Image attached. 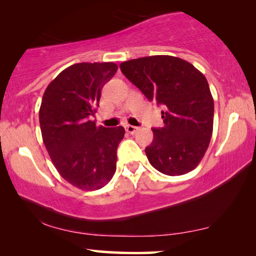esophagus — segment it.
I'll use <instances>...</instances> for the list:
<instances>
[{
	"instance_id": "esophagus-1",
	"label": "esophagus",
	"mask_w": 256,
	"mask_h": 256,
	"mask_svg": "<svg viewBox=\"0 0 256 256\" xmlns=\"http://www.w3.org/2000/svg\"><path fill=\"white\" fill-rule=\"evenodd\" d=\"M125 130H126V132H128V134H134L136 132L138 131V128H136V126H134V125H126Z\"/></svg>"
}]
</instances>
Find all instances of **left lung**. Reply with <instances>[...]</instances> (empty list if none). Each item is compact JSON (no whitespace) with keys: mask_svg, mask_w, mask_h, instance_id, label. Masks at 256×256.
Returning a JSON list of instances; mask_svg holds the SVG:
<instances>
[{"mask_svg":"<svg viewBox=\"0 0 256 256\" xmlns=\"http://www.w3.org/2000/svg\"><path fill=\"white\" fill-rule=\"evenodd\" d=\"M124 76L150 102L164 105V128H153L148 162L168 176H182L202 162L213 132L214 102L205 76L192 64L166 54L120 64Z\"/></svg>","mask_w":256,"mask_h":256,"instance_id":"8db88e82","label":"left lung"}]
</instances>
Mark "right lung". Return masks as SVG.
<instances>
[{
	"instance_id": "obj_1",
	"label": "right lung",
	"mask_w": 256,
	"mask_h": 256,
	"mask_svg": "<svg viewBox=\"0 0 256 256\" xmlns=\"http://www.w3.org/2000/svg\"><path fill=\"white\" fill-rule=\"evenodd\" d=\"M114 63H77L48 85L40 108L43 142L63 179L83 190H100L117 165L122 126H96L102 88L117 72Z\"/></svg>"
}]
</instances>
